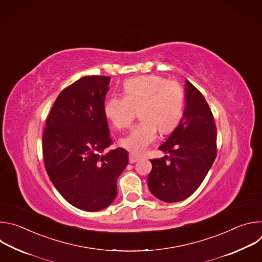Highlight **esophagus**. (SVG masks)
<instances>
[{"instance_id":"1","label":"esophagus","mask_w":262,"mask_h":262,"mask_svg":"<svg viewBox=\"0 0 262 262\" xmlns=\"http://www.w3.org/2000/svg\"><path fill=\"white\" fill-rule=\"evenodd\" d=\"M140 157L139 156H136V155H133V154H130L129 155V163L130 164H134V163H137L138 161H140Z\"/></svg>"}]
</instances>
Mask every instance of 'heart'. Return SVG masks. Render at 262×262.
Returning a JSON list of instances; mask_svg holds the SVG:
<instances>
[{"label": "heart", "instance_id": "obj_1", "mask_svg": "<svg viewBox=\"0 0 262 262\" xmlns=\"http://www.w3.org/2000/svg\"><path fill=\"white\" fill-rule=\"evenodd\" d=\"M122 95L111 96L104 104V114L116 128L128 127L137 116L142 119L120 144L132 154H142L155 142L158 128L163 134L175 129L183 116L184 92L179 83L148 74L128 79Z\"/></svg>", "mask_w": 262, "mask_h": 262}]
</instances>
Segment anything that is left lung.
I'll return each instance as SVG.
<instances>
[{
  "instance_id": "left-lung-1",
  "label": "left lung",
  "mask_w": 262,
  "mask_h": 262,
  "mask_svg": "<svg viewBox=\"0 0 262 262\" xmlns=\"http://www.w3.org/2000/svg\"><path fill=\"white\" fill-rule=\"evenodd\" d=\"M183 116L159 149L169 154L150 160L148 188L158 199L174 203L189 198L204 180L216 157V127L208 103L189 81Z\"/></svg>"
}]
</instances>
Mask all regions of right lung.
Returning a JSON list of instances; mask_svg holds the SVG:
<instances>
[{
    "label": "right lung",
    "instance_id": "obj_1",
    "mask_svg": "<svg viewBox=\"0 0 262 262\" xmlns=\"http://www.w3.org/2000/svg\"><path fill=\"white\" fill-rule=\"evenodd\" d=\"M110 77H84L65 88L47 118L42 136L46 170L57 191L77 208L98 211L117 195L128 155L112 143L104 98Z\"/></svg>",
    "mask_w": 262,
    "mask_h": 262
}]
</instances>
